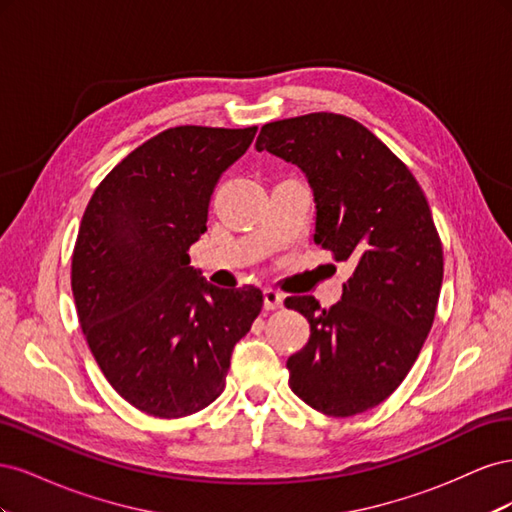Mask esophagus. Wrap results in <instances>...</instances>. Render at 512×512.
Masks as SVG:
<instances>
[{
    "label": "esophagus",
    "mask_w": 512,
    "mask_h": 512,
    "mask_svg": "<svg viewBox=\"0 0 512 512\" xmlns=\"http://www.w3.org/2000/svg\"><path fill=\"white\" fill-rule=\"evenodd\" d=\"M262 297H265V309L267 312H273V309H280L282 303H284V297L277 290L273 288H265V292H262Z\"/></svg>",
    "instance_id": "esophagus-1"
}]
</instances>
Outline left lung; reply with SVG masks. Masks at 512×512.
<instances>
[{
  "label": "left lung",
  "instance_id": "8db88e82",
  "mask_svg": "<svg viewBox=\"0 0 512 512\" xmlns=\"http://www.w3.org/2000/svg\"><path fill=\"white\" fill-rule=\"evenodd\" d=\"M256 149L303 170L316 200L314 241L352 267L337 305L284 301L309 322V342L286 363L290 389L327 416L376 408L404 382L436 318L444 256L425 192L346 115L265 123Z\"/></svg>",
  "mask_w": 512,
  "mask_h": 512
}]
</instances>
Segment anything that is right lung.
Masks as SVG:
<instances>
[{
  "mask_svg": "<svg viewBox=\"0 0 512 512\" xmlns=\"http://www.w3.org/2000/svg\"><path fill=\"white\" fill-rule=\"evenodd\" d=\"M256 130L168 128L128 153L83 213L76 314L108 384L145 414L181 418L218 399L232 348L262 309L258 288H215L188 254L215 183Z\"/></svg>",
  "mask_w": 512,
  "mask_h": 512,
  "instance_id": "obj_1",
  "label": "right lung"
}]
</instances>
